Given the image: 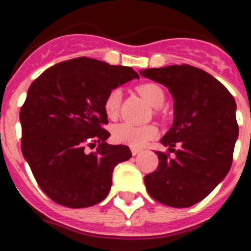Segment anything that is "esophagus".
<instances>
[{
	"mask_svg": "<svg viewBox=\"0 0 251 251\" xmlns=\"http://www.w3.org/2000/svg\"><path fill=\"white\" fill-rule=\"evenodd\" d=\"M139 152H142V149H138V147H131V153H133L134 156L138 155Z\"/></svg>",
	"mask_w": 251,
	"mask_h": 251,
	"instance_id": "34e87169",
	"label": "esophagus"
}]
</instances>
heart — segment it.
I'll return each instance as SVG.
<instances>
[{"label":"heart","instance_id":"1","mask_svg":"<svg viewBox=\"0 0 251 251\" xmlns=\"http://www.w3.org/2000/svg\"><path fill=\"white\" fill-rule=\"evenodd\" d=\"M138 94L145 99L146 101L151 104L155 108L163 105L165 95L164 91L161 90L160 86L155 83H143L137 87ZM122 92L120 88H113L108 92L104 99V113L109 120H116L120 113L121 108ZM159 130L155 125H143L134 126L130 124H117L112 129V139L120 145L131 146V147H142L153 138L157 137Z\"/></svg>","mask_w":251,"mask_h":251}]
</instances>
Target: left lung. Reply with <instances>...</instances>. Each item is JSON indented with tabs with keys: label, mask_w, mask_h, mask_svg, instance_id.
<instances>
[{
	"label": "left lung",
	"mask_w": 251,
	"mask_h": 251,
	"mask_svg": "<svg viewBox=\"0 0 251 251\" xmlns=\"http://www.w3.org/2000/svg\"><path fill=\"white\" fill-rule=\"evenodd\" d=\"M141 75L164 84L175 100L173 125L160 142L176 156L157 151L159 167L145 177L146 189L163 204L190 207L229 172L238 137L236 101L218 79L190 65L146 69Z\"/></svg>",
	"instance_id": "left-lung-1"
}]
</instances>
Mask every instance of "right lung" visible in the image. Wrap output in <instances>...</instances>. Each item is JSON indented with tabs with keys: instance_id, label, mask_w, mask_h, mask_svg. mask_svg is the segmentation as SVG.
<instances>
[{
	"instance_id": "obj_1",
	"label": "right lung",
	"mask_w": 251,
	"mask_h": 251,
	"mask_svg": "<svg viewBox=\"0 0 251 251\" xmlns=\"http://www.w3.org/2000/svg\"><path fill=\"white\" fill-rule=\"evenodd\" d=\"M138 76L131 68L79 57L47 69L29 86L19 113L22 153L53 202L83 208L108 195L114 167L131 151L105 142L102 104L109 91ZM88 147L97 151L87 153Z\"/></svg>"
}]
</instances>
